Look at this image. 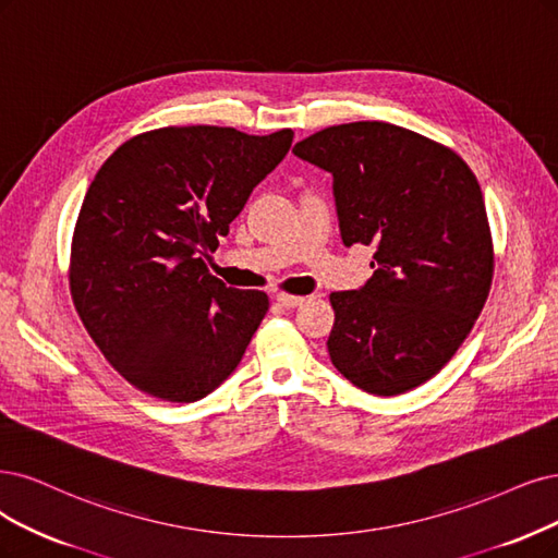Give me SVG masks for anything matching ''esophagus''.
Segmentation results:
<instances>
[{
  "label": "esophagus",
  "mask_w": 558,
  "mask_h": 558,
  "mask_svg": "<svg viewBox=\"0 0 558 558\" xmlns=\"http://www.w3.org/2000/svg\"><path fill=\"white\" fill-rule=\"evenodd\" d=\"M276 303L282 305V307H296V305L303 303V296H294V294L280 292V294H276Z\"/></svg>",
  "instance_id": "obj_1"
}]
</instances>
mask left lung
Returning a JSON list of instances; mask_svg holds the SVG:
<instances>
[{"instance_id":"obj_1","label":"left lung","mask_w":558,"mask_h":558,"mask_svg":"<svg viewBox=\"0 0 558 558\" xmlns=\"http://www.w3.org/2000/svg\"><path fill=\"white\" fill-rule=\"evenodd\" d=\"M294 154L333 174L342 243L377 247L365 287L328 296V354L365 393H407L452 359L487 301L478 179L450 147L386 121L328 126Z\"/></svg>"}]
</instances>
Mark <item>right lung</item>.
<instances>
[{"label":"right lung","mask_w":558,"mask_h":558,"mask_svg":"<svg viewBox=\"0 0 558 558\" xmlns=\"http://www.w3.org/2000/svg\"><path fill=\"white\" fill-rule=\"evenodd\" d=\"M294 131L165 126L102 162L71 241L69 284L89 338L117 373L165 402H195L234 373L268 311L206 257Z\"/></svg>","instance_id":"right-lung-1"}]
</instances>
